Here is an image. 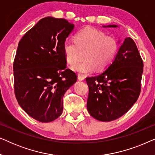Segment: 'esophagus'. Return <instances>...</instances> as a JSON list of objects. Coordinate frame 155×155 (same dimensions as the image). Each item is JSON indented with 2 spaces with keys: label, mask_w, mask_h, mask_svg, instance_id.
<instances>
[{
  "label": "esophagus",
  "mask_w": 155,
  "mask_h": 155,
  "mask_svg": "<svg viewBox=\"0 0 155 155\" xmlns=\"http://www.w3.org/2000/svg\"><path fill=\"white\" fill-rule=\"evenodd\" d=\"M78 79L80 80V81H82V80H84V77L82 75H80V74H78Z\"/></svg>",
  "instance_id": "obj_1"
}]
</instances>
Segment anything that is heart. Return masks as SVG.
Masks as SVG:
<instances>
[{
  "instance_id": "obj_1",
  "label": "heart",
  "mask_w": 155,
  "mask_h": 155,
  "mask_svg": "<svg viewBox=\"0 0 155 155\" xmlns=\"http://www.w3.org/2000/svg\"><path fill=\"white\" fill-rule=\"evenodd\" d=\"M80 50H85L84 59L72 67L74 71L80 74L92 73L97 68L105 69L115 58L118 49L116 39L107 36L102 31L87 27L78 32L75 41L66 39L63 41V51L65 60L70 65L78 61Z\"/></svg>"
}]
</instances>
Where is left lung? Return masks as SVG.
<instances>
[{
	"mask_svg": "<svg viewBox=\"0 0 155 155\" xmlns=\"http://www.w3.org/2000/svg\"><path fill=\"white\" fill-rule=\"evenodd\" d=\"M103 27H118L109 25ZM120 43V41H118ZM143 62L134 41L126 38L105 71L87 78L89 114L100 121H111L124 115L140 93Z\"/></svg>",
	"mask_w": 155,
	"mask_h": 155,
	"instance_id": "obj_1",
	"label": "left lung"
}]
</instances>
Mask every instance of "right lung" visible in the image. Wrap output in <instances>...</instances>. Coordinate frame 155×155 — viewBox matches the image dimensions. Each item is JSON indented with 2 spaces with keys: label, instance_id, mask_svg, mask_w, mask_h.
Segmentation results:
<instances>
[{
  "label": "right lung",
  "instance_id": "add662e5",
  "mask_svg": "<svg viewBox=\"0 0 155 155\" xmlns=\"http://www.w3.org/2000/svg\"><path fill=\"white\" fill-rule=\"evenodd\" d=\"M74 27L65 19L46 17L18 44L13 63L15 97L21 108L40 122L61 115L63 95L77 81L76 74L65 68L63 51Z\"/></svg>",
  "mask_w": 155,
  "mask_h": 155
}]
</instances>
